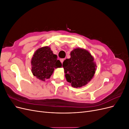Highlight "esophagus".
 <instances>
[{
	"label": "esophagus",
	"mask_w": 129,
	"mask_h": 129,
	"mask_svg": "<svg viewBox=\"0 0 129 129\" xmlns=\"http://www.w3.org/2000/svg\"><path fill=\"white\" fill-rule=\"evenodd\" d=\"M64 60V58H61V59H60V61H61V62L62 63H63V62Z\"/></svg>",
	"instance_id": "1"
}]
</instances>
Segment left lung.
<instances>
[{
    "instance_id": "left-lung-1",
    "label": "left lung",
    "mask_w": 129,
    "mask_h": 129,
    "mask_svg": "<svg viewBox=\"0 0 129 129\" xmlns=\"http://www.w3.org/2000/svg\"><path fill=\"white\" fill-rule=\"evenodd\" d=\"M62 66L67 81L76 88L84 86L91 81L97 67L91 54L81 48L73 49L71 58L66 59Z\"/></svg>"
}]
</instances>
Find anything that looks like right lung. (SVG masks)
<instances>
[{"instance_id": "add662e5", "label": "right lung", "mask_w": 129, "mask_h": 129, "mask_svg": "<svg viewBox=\"0 0 129 129\" xmlns=\"http://www.w3.org/2000/svg\"><path fill=\"white\" fill-rule=\"evenodd\" d=\"M31 66L33 75L40 80L45 81L49 79L54 69L62 67V63L49 47L45 46L35 52L31 60Z\"/></svg>"}]
</instances>
